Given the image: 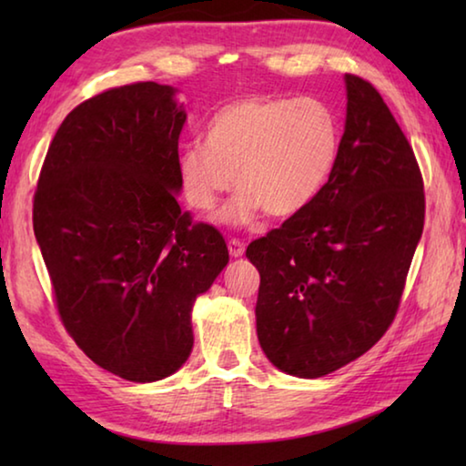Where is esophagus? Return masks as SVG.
<instances>
[{"label": "esophagus", "mask_w": 466, "mask_h": 466, "mask_svg": "<svg viewBox=\"0 0 466 466\" xmlns=\"http://www.w3.org/2000/svg\"><path fill=\"white\" fill-rule=\"evenodd\" d=\"M228 250H230V255L236 258V257H242L244 255V242H240L238 238H232L230 242H228Z\"/></svg>", "instance_id": "34e87169"}]
</instances>
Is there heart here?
Wrapping results in <instances>:
<instances>
[{"mask_svg": "<svg viewBox=\"0 0 466 466\" xmlns=\"http://www.w3.org/2000/svg\"><path fill=\"white\" fill-rule=\"evenodd\" d=\"M339 141L337 115L319 98L234 100L211 116L205 146L180 152V191L193 209L211 211L219 197L238 188L219 214L228 226H248L258 211L289 218L327 183Z\"/></svg>", "mask_w": 466, "mask_h": 466, "instance_id": "obj_1", "label": "heart"}]
</instances>
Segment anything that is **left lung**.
Listing matches in <instances>:
<instances>
[{
	"label": "left lung",
	"instance_id": "obj_1",
	"mask_svg": "<svg viewBox=\"0 0 466 466\" xmlns=\"http://www.w3.org/2000/svg\"><path fill=\"white\" fill-rule=\"evenodd\" d=\"M347 116L319 195L247 257L261 275L257 335L281 372L320 378L358 360L397 317L423 232L420 164L372 84L345 74Z\"/></svg>",
	"mask_w": 466,
	"mask_h": 466
}]
</instances>
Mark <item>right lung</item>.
Returning <instances> with one entry per match:
<instances>
[{
  "instance_id": "add662e5",
  "label": "right lung",
  "mask_w": 466,
  "mask_h": 466,
  "mask_svg": "<svg viewBox=\"0 0 466 466\" xmlns=\"http://www.w3.org/2000/svg\"><path fill=\"white\" fill-rule=\"evenodd\" d=\"M185 119L172 86L100 92L63 119L35 191L63 327L94 364L131 382L185 364L195 298L230 258L222 234L177 201Z\"/></svg>"
}]
</instances>
